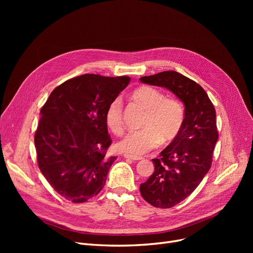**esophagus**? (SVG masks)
Masks as SVG:
<instances>
[{
	"instance_id": "esophagus-1",
	"label": "esophagus",
	"mask_w": 253,
	"mask_h": 253,
	"mask_svg": "<svg viewBox=\"0 0 253 253\" xmlns=\"http://www.w3.org/2000/svg\"><path fill=\"white\" fill-rule=\"evenodd\" d=\"M124 158L130 159V160H133V161H138V160H141V159H142L141 157H136V156H132V155H128V154H125Z\"/></svg>"
}]
</instances>
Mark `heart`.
Segmentation results:
<instances>
[{
    "label": "heart",
    "mask_w": 253,
    "mask_h": 253,
    "mask_svg": "<svg viewBox=\"0 0 253 253\" xmlns=\"http://www.w3.org/2000/svg\"><path fill=\"white\" fill-rule=\"evenodd\" d=\"M133 98L148 111L141 127L130 131L116 144L119 152L132 156H141L154 150L162 141L173 140L181 130L184 109L181 102L152 86H142L133 92ZM105 123L115 134L123 131V99L115 97L105 110Z\"/></svg>",
    "instance_id": "heart-1"
}]
</instances>
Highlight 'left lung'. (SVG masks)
Listing matches in <instances>:
<instances>
[{
  "label": "left lung",
  "instance_id": "left-lung-1",
  "mask_svg": "<svg viewBox=\"0 0 253 253\" xmlns=\"http://www.w3.org/2000/svg\"><path fill=\"white\" fill-rule=\"evenodd\" d=\"M139 80L170 90L184 104L179 134L159 158L153 159L154 173L139 187L148 203L171 208L196 190L211 167L218 139L215 109L200 85L177 72H162Z\"/></svg>",
  "mask_w": 253,
  "mask_h": 253
}]
</instances>
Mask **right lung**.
Masks as SVG:
<instances>
[{
  "label": "right lung",
  "mask_w": 253,
  "mask_h": 253,
  "mask_svg": "<svg viewBox=\"0 0 253 253\" xmlns=\"http://www.w3.org/2000/svg\"><path fill=\"white\" fill-rule=\"evenodd\" d=\"M130 78L85 74L63 82L41 109L35 133L40 170L51 187L73 203L96 196L116 157L105 123L109 103Z\"/></svg>",
  "instance_id": "1"
}]
</instances>
